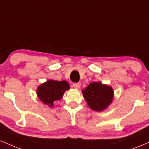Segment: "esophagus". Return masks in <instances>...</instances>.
I'll return each mask as SVG.
<instances>
[{
	"instance_id": "34e87169",
	"label": "esophagus",
	"mask_w": 149,
	"mask_h": 149,
	"mask_svg": "<svg viewBox=\"0 0 149 149\" xmlns=\"http://www.w3.org/2000/svg\"><path fill=\"white\" fill-rule=\"evenodd\" d=\"M73 88L75 89H79L80 87V83H73Z\"/></svg>"
}]
</instances>
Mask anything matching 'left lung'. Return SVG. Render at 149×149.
I'll return each mask as SVG.
<instances>
[{
    "label": "left lung",
    "mask_w": 149,
    "mask_h": 149,
    "mask_svg": "<svg viewBox=\"0 0 149 149\" xmlns=\"http://www.w3.org/2000/svg\"><path fill=\"white\" fill-rule=\"evenodd\" d=\"M88 107L95 111H102L112 103L114 92L111 86L93 82L82 91Z\"/></svg>",
    "instance_id": "8db88e82"
}]
</instances>
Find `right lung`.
I'll list each match as a JSON object with an SVG mask.
<instances>
[{
    "label": "right lung",
    "instance_id": "add662e5",
    "mask_svg": "<svg viewBox=\"0 0 149 149\" xmlns=\"http://www.w3.org/2000/svg\"><path fill=\"white\" fill-rule=\"evenodd\" d=\"M69 89V83L66 80H48L38 87L36 94L41 102L53 108L54 102L61 100L64 92Z\"/></svg>",
    "mask_w": 149,
    "mask_h": 149
}]
</instances>
